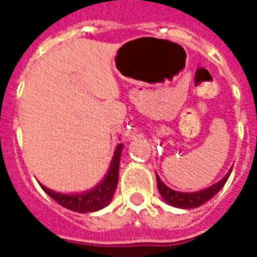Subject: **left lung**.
<instances>
[{
  "label": "left lung",
  "instance_id": "8db88e82",
  "mask_svg": "<svg viewBox=\"0 0 257 257\" xmlns=\"http://www.w3.org/2000/svg\"><path fill=\"white\" fill-rule=\"evenodd\" d=\"M232 169V168H231ZM231 169L228 171L226 176L220 179L217 183L212 184L209 187H206L204 190L199 191H194V193H182V191H176L168 187L167 184H164L160 176L157 175V186H158V191L161 194V197L168 205H172L175 208H182V209H191V208H198L202 204H205L206 201H209L210 198H213L216 194L219 193L221 187L226 184L227 179L231 173Z\"/></svg>",
  "mask_w": 257,
  "mask_h": 257
}]
</instances>
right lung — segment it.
Masks as SVG:
<instances>
[{"label":"right lung","instance_id":"add662e5","mask_svg":"<svg viewBox=\"0 0 257 257\" xmlns=\"http://www.w3.org/2000/svg\"><path fill=\"white\" fill-rule=\"evenodd\" d=\"M122 149L123 145L119 143L114 151V156H112V160L110 162V168H108L104 179L97 186L88 190V191L63 194L48 189L44 184H40V186L51 198L55 199L58 204L64 206L66 209L74 210L78 213H88V212H96V210L103 209L104 206L110 204V201L115 193V189H117L118 175H119V160H121Z\"/></svg>","mask_w":257,"mask_h":257}]
</instances>
